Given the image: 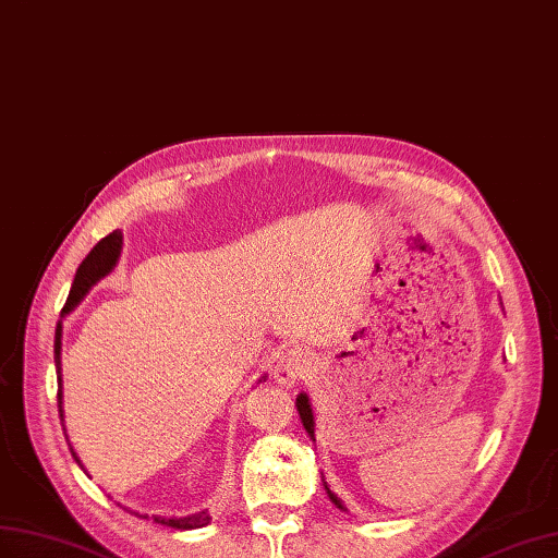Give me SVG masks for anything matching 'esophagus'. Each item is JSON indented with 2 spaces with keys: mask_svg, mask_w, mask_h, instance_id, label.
<instances>
[{
  "mask_svg": "<svg viewBox=\"0 0 558 558\" xmlns=\"http://www.w3.org/2000/svg\"><path fill=\"white\" fill-rule=\"evenodd\" d=\"M313 355L304 348H290L288 353H282V357L278 360L276 369H274V378L278 380L280 386H294L296 380L306 378L313 372Z\"/></svg>",
  "mask_w": 558,
  "mask_h": 558,
  "instance_id": "esophagus-1",
  "label": "esophagus"
}]
</instances>
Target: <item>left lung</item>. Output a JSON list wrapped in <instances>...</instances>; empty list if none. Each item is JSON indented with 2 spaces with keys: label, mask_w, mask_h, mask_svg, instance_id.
Returning <instances> with one entry per match:
<instances>
[{
  "label": "left lung",
  "mask_w": 558,
  "mask_h": 558,
  "mask_svg": "<svg viewBox=\"0 0 558 558\" xmlns=\"http://www.w3.org/2000/svg\"><path fill=\"white\" fill-rule=\"evenodd\" d=\"M296 411H299V418H301V423H304V427H306L308 437L315 441V421H313V409H311V402H308V395H306V392H299V397H296ZM323 484H325V490H327L329 500H331L333 505H337L339 509H343V512H348L345 505L341 502V498L337 496V493H331V490H329V486H327V482H325V480H323Z\"/></svg>",
  "instance_id": "1"
}]
</instances>
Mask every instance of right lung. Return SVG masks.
I'll use <instances>...</instances> for the list:
<instances>
[{"mask_svg": "<svg viewBox=\"0 0 558 558\" xmlns=\"http://www.w3.org/2000/svg\"><path fill=\"white\" fill-rule=\"evenodd\" d=\"M121 250H123V233L121 231H111L109 235H105L102 241L95 245L88 257L78 264L76 268V276L72 282V290L70 296L65 301V306H62V317L70 315L78 304H82L84 296L98 284L102 278H107L114 266L119 264L121 257ZM60 350H62V320L56 325V341H53V353H56V374H58V413H60V423L65 421V409H62V374H60ZM259 380H266V376H262ZM65 437H68V429H65ZM74 460L78 463V468L84 470L82 460L74 453V449L70 447ZM86 472V470H84ZM142 519H149L147 514H140ZM154 523H161V526H170L174 531H191V529H203L210 523V514L205 512H196V514H189V517H161V514H151Z\"/></svg>", "mask_w": 558, "mask_h": 558, "instance_id": "obj_1", "label": "right lung"}]
</instances>
